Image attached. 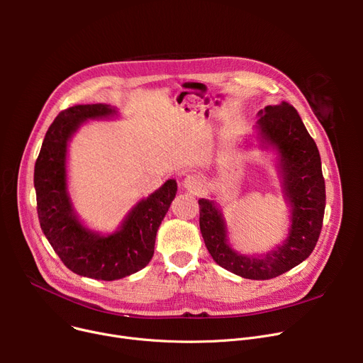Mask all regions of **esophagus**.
Instances as JSON below:
<instances>
[{
    "instance_id": "obj_1",
    "label": "esophagus",
    "mask_w": 363,
    "mask_h": 363,
    "mask_svg": "<svg viewBox=\"0 0 363 363\" xmlns=\"http://www.w3.org/2000/svg\"><path fill=\"white\" fill-rule=\"evenodd\" d=\"M182 185H184L185 189H188V191L199 193V191H201L203 181L197 175H186L182 181Z\"/></svg>"
}]
</instances>
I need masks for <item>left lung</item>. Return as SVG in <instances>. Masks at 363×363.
<instances>
[{
	"label": "left lung",
	"instance_id": "left-lung-1",
	"mask_svg": "<svg viewBox=\"0 0 363 363\" xmlns=\"http://www.w3.org/2000/svg\"><path fill=\"white\" fill-rule=\"evenodd\" d=\"M256 141L275 151L281 191L290 211L289 234L263 255H242L228 240V226L215 200L200 199V231L213 260L247 279H271L293 269L313 252L325 212V181L313 138L289 103L257 113Z\"/></svg>",
	"mask_w": 363,
	"mask_h": 363
}]
</instances>
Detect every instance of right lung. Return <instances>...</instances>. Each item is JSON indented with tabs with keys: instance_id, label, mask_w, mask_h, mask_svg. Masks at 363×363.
Segmentation results:
<instances>
[{
	"instance_id": "1",
	"label": "right lung",
	"mask_w": 363,
	"mask_h": 363,
	"mask_svg": "<svg viewBox=\"0 0 363 363\" xmlns=\"http://www.w3.org/2000/svg\"><path fill=\"white\" fill-rule=\"evenodd\" d=\"M110 104L73 106L48 128L35 163L38 218L48 242L67 268L81 277L114 281L141 271L155 255L159 226L175 199L178 185L167 179L141 199L110 234L89 230L76 213L67 184V147L88 121L118 118Z\"/></svg>"
}]
</instances>
